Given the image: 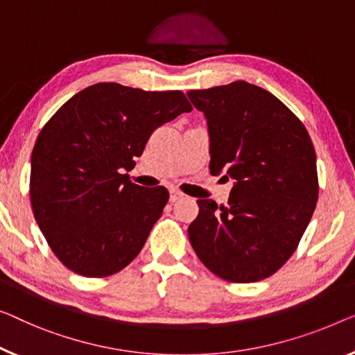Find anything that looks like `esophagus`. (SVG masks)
<instances>
[{"label": "esophagus", "mask_w": 355, "mask_h": 355, "mask_svg": "<svg viewBox=\"0 0 355 355\" xmlns=\"http://www.w3.org/2000/svg\"><path fill=\"white\" fill-rule=\"evenodd\" d=\"M183 198V193L178 191L175 188H171V202H175V200L182 199Z\"/></svg>", "instance_id": "esophagus-1"}]
</instances>
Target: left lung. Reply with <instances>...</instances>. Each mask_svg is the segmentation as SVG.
<instances>
[{
  "label": "left lung",
  "mask_w": 355,
  "mask_h": 355,
  "mask_svg": "<svg viewBox=\"0 0 355 355\" xmlns=\"http://www.w3.org/2000/svg\"><path fill=\"white\" fill-rule=\"evenodd\" d=\"M188 97L207 118L210 173L236 180L228 205L198 200L189 242L215 276L258 282L287 263L314 214L313 140L292 110L245 81L189 91Z\"/></svg>",
  "instance_id": "1"
}]
</instances>
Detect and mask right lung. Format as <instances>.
Wrapping results in <instances>:
<instances>
[{
  "label": "right lung",
  "mask_w": 355,
  "mask_h": 355,
  "mask_svg": "<svg viewBox=\"0 0 355 355\" xmlns=\"http://www.w3.org/2000/svg\"><path fill=\"white\" fill-rule=\"evenodd\" d=\"M193 107L182 91L98 83L62 105L31 153L36 223L63 266L84 277L119 272L139 255L168 200L129 173L153 132Z\"/></svg>",
  "instance_id": "obj_1"
}]
</instances>
